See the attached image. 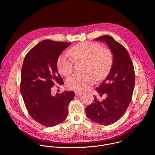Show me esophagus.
<instances>
[{
	"label": "esophagus",
	"mask_w": 155,
	"mask_h": 155,
	"mask_svg": "<svg viewBox=\"0 0 155 155\" xmlns=\"http://www.w3.org/2000/svg\"><path fill=\"white\" fill-rule=\"evenodd\" d=\"M75 94H76V96H80V95L82 94V92L79 91H75Z\"/></svg>",
	"instance_id": "34e87169"
}]
</instances>
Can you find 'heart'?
Listing matches in <instances>:
<instances>
[{
	"label": "heart",
	"mask_w": 155,
	"mask_h": 155,
	"mask_svg": "<svg viewBox=\"0 0 155 155\" xmlns=\"http://www.w3.org/2000/svg\"><path fill=\"white\" fill-rule=\"evenodd\" d=\"M69 54H62L57 60V68L64 76L72 71L74 61L86 60V73L74 74L66 79V86L73 90H84L92 85L96 79L106 77L111 69L113 54L111 51L102 48L99 43L83 42L79 43L69 50Z\"/></svg>",
	"instance_id": "b5f03b06"
}]
</instances>
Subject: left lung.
Returning a JSON list of instances; mask_svg holds the SVG:
<instances>
[{"instance_id":"obj_1","label":"left lung","mask_w":155,"mask_h":155,"mask_svg":"<svg viewBox=\"0 0 155 155\" xmlns=\"http://www.w3.org/2000/svg\"><path fill=\"white\" fill-rule=\"evenodd\" d=\"M96 41L105 42L113 54V63L106 79L96 87L97 91L107 97L94 101L86 107L91 120L103 125L113 124L124 115L131 103L135 83L133 64L126 49L110 35H103Z\"/></svg>"}]
</instances>
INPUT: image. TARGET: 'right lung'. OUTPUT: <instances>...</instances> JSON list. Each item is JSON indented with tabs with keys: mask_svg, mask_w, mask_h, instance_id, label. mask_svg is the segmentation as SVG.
<instances>
[{
	"mask_svg": "<svg viewBox=\"0 0 155 155\" xmlns=\"http://www.w3.org/2000/svg\"><path fill=\"white\" fill-rule=\"evenodd\" d=\"M70 42L44 40L25 56L21 75V93L27 111L40 124L51 127L59 124L68 114V105L74 99L73 91L51 95L52 87L62 85L57 60Z\"/></svg>",
	"mask_w": 155,
	"mask_h": 155,
	"instance_id": "right-lung-1",
	"label": "right lung"
}]
</instances>
